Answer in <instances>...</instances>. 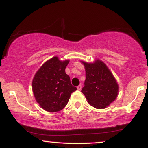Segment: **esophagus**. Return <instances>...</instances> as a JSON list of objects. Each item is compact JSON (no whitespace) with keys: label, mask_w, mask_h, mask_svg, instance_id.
I'll list each match as a JSON object with an SVG mask.
<instances>
[{"label":"esophagus","mask_w":148,"mask_h":148,"mask_svg":"<svg viewBox=\"0 0 148 148\" xmlns=\"http://www.w3.org/2000/svg\"><path fill=\"white\" fill-rule=\"evenodd\" d=\"M82 85H79V86H77V90H81V89H82Z\"/></svg>","instance_id":"esophagus-1"}]
</instances>
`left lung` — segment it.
Listing matches in <instances>:
<instances>
[{
    "mask_svg": "<svg viewBox=\"0 0 148 148\" xmlns=\"http://www.w3.org/2000/svg\"><path fill=\"white\" fill-rule=\"evenodd\" d=\"M86 70V81L82 92L91 106L104 109L116 100L119 85L108 66L100 59L94 62L81 60Z\"/></svg>",
    "mask_w": 148,
    "mask_h": 148,
    "instance_id": "obj_1",
    "label": "left lung"
}]
</instances>
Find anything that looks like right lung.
<instances>
[{"mask_svg":"<svg viewBox=\"0 0 148 148\" xmlns=\"http://www.w3.org/2000/svg\"><path fill=\"white\" fill-rule=\"evenodd\" d=\"M69 60L62 61L57 56L42 64L32 81V91L41 108L48 112H55L63 109L71 94L77 90L65 73Z\"/></svg>","mask_w":148,"mask_h":148,"instance_id":"add662e5","label":"right lung"}]
</instances>
